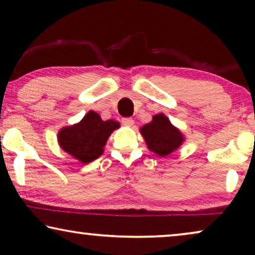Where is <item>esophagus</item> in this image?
<instances>
[{"label":"esophagus","mask_w":255,"mask_h":255,"mask_svg":"<svg viewBox=\"0 0 255 255\" xmlns=\"http://www.w3.org/2000/svg\"><path fill=\"white\" fill-rule=\"evenodd\" d=\"M122 123L125 127H132V125L134 124V121L132 120V118H128V117H125V118H122Z\"/></svg>","instance_id":"esophagus-1"}]
</instances>
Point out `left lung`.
Wrapping results in <instances>:
<instances>
[{
  "label": "left lung",
  "mask_w": 255,
  "mask_h": 255,
  "mask_svg": "<svg viewBox=\"0 0 255 255\" xmlns=\"http://www.w3.org/2000/svg\"><path fill=\"white\" fill-rule=\"evenodd\" d=\"M140 133L149 151L160 156L170 154L179 148L184 140L179 128L172 125L163 114L153 116L152 122L140 128Z\"/></svg>",
  "instance_id": "left-lung-1"
}]
</instances>
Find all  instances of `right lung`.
<instances>
[{"instance_id":"right-lung-1","label":"right lung","mask_w":255,"mask_h":255,"mask_svg":"<svg viewBox=\"0 0 255 255\" xmlns=\"http://www.w3.org/2000/svg\"><path fill=\"white\" fill-rule=\"evenodd\" d=\"M117 128L118 122L102 121L99 114L90 110L80 123L61 128L58 141L65 152L82 163H88L102 154L108 138Z\"/></svg>"}]
</instances>
